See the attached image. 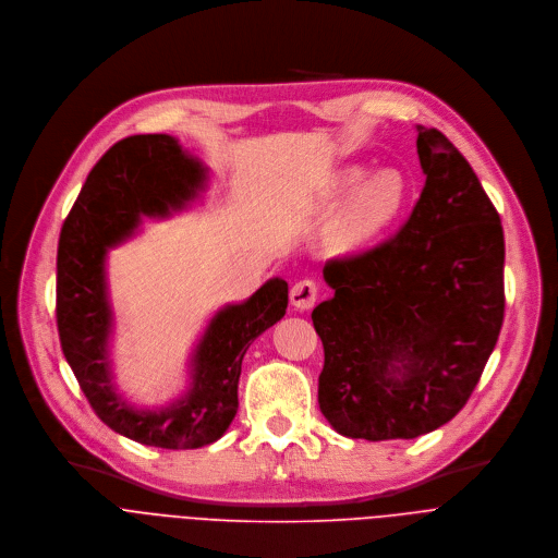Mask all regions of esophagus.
<instances>
[{"instance_id": "34e87169", "label": "esophagus", "mask_w": 558, "mask_h": 558, "mask_svg": "<svg viewBox=\"0 0 558 558\" xmlns=\"http://www.w3.org/2000/svg\"><path fill=\"white\" fill-rule=\"evenodd\" d=\"M318 299V283L314 279H301L290 290V301L296 310H310Z\"/></svg>"}]
</instances>
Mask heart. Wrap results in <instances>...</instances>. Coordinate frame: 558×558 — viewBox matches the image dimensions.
Listing matches in <instances>:
<instances>
[{
    "instance_id": "b5f03b06",
    "label": "heart",
    "mask_w": 558,
    "mask_h": 558,
    "mask_svg": "<svg viewBox=\"0 0 558 558\" xmlns=\"http://www.w3.org/2000/svg\"><path fill=\"white\" fill-rule=\"evenodd\" d=\"M365 178V169L354 167L343 171L331 184V199H343L350 195L359 182ZM409 199V180L398 169H383L356 191L348 210L339 219L337 242L341 246H356L363 244L385 229H389L393 221L400 217Z\"/></svg>"
}]
</instances>
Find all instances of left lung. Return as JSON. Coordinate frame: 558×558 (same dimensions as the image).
<instances>
[{
    "instance_id": "8db88e82",
    "label": "left lung",
    "mask_w": 558,
    "mask_h": 558,
    "mask_svg": "<svg viewBox=\"0 0 558 558\" xmlns=\"http://www.w3.org/2000/svg\"><path fill=\"white\" fill-rule=\"evenodd\" d=\"M426 175L407 225L331 257L333 299L314 307L325 363L318 407L341 435L411 439L469 402L504 323V229L469 160L417 128Z\"/></svg>"
}]
</instances>
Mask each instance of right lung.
Listing matches in <instances>:
<instances>
[{"mask_svg": "<svg viewBox=\"0 0 558 558\" xmlns=\"http://www.w3.org/2000/svg\"><path fill=\"white\" fill-rule=\"evenodd\" d=\"M202 178V167L182 154L175 138L128 136L94 165L59 235L57 327L63 356L94 413L145 447L197 449L221 437L240 407L246 350L288 307V283L270 279L246 303L221 310L197 345L193 389L178 404L141 413L117 396L105 359V251L128 238L141 215H162L189 199Z\"/></svg>", "mask_w": 558, "mask_h": 558, "instance_id": "obj_1", "label": "right lung"}]
</instances>
